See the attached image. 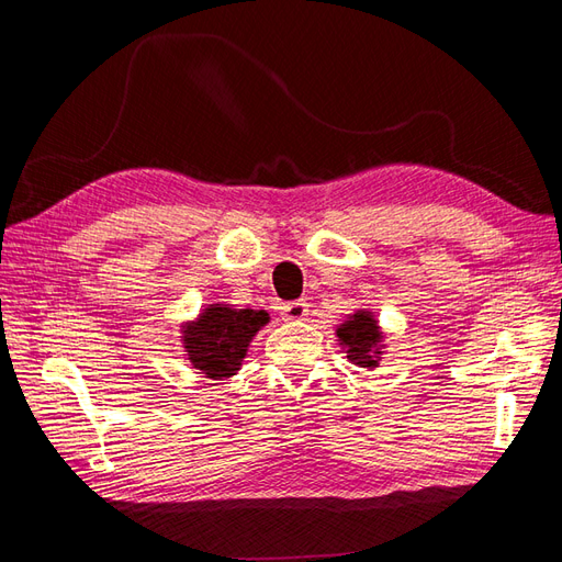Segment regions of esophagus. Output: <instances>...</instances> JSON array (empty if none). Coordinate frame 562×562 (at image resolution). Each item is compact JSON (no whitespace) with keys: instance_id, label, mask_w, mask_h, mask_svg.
<instances>
[{"instance_id":"34e87169","label":"esophagus","mask_w":562,"mask_h":562,"mask_svg":"<svg viewBox=\"0 0 562 562\" xmlns=\"http://www.w3.org/2000/svg\"><path fill=\"white\" fill-rule=\"evenodd\" d=\"M307 314H310V304L304 302V300L288 302L285 307H283V318L285 321H302Z\"/></svg>"}]
</instances>
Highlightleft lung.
Returning a JSON list of instances; mask_svg holds the SVG:
<instances>
[{
    "mask_svg": "<svg viewBox=\"0 0 562 562\" xmlns=\"http://www.w3.org/2000/svg\"><path fill=\"white\" fill-rule=\"evenodd\" d=\"M337 342L345 349L347 359L359 368H378L382 361V353L386 349L384 333L380 328V321L370 310H359L347 316L345 323H339Z\"/></svg>",
    "mask_w": 562,
    "mask_h": 562,
    "instance_id": "obj_1",
    "label": "left lung"
}]
</instances>
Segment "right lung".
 Returning <instances> with one entry per match:
<instances>
[{"instance_id":"right-lung-1","label":"right lung","mask_w":562,"mask_h":562,"mask_svg":"<svg viewBox=\"0 0 562 562\" xmlns=\"http://www.w3.org/2000/svg\"><path fill=\"white\" fill-rule=\"evenodd\" d=\"M269 323L265 310H236L234 304H206L194 321L182 323L184 359L209 380H227L241 370L252 337Z\"/></svg>"}]
</instances>
